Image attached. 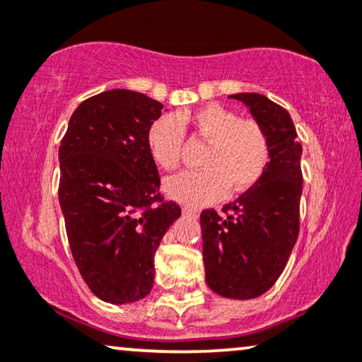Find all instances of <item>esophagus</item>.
I'll return each instance as SVG.
<instances>
[{"instance_id":"34e87169","label":"esophagus","mask_w":362,"mask_h":362,"mask_svg":"<svg viewBox=\"0 0 362 362\" xmlns=\"http://www.w3.org/2000/svg\"><path fill=\"white\" fill-rule=\"evenodd\" d=\"M182 213H185L186 216H191V218H198L199 216V211L194 208H182Z\"/></svg>"}]
</instances>
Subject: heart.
Listing matches in <instances>:
<instances>
[{"label":"heart","instance_id":"obj_1","mask_svg":"<svg viewBox=\"0 0 362 362\" xmlns=\"http://www.w3.org/2000/svg\"><path fill=\"white\" fill-rule=\"evenodd\" d=\"M189 128L208 146L201 154L199 171H185L164 182V191L182 204L201 206L224 194L251 189L269 161V143L259 123L239 119L236 112L209 103L196 110L161 116L148 129L149 153L159 168L171 171L180 164L182 133Z\"/></svg>","mask_w":362,"mask_h":362}]
</instances>
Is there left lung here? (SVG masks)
I'll use <instances>...</instances> for the list:
<instances>
[{
  "instance_id": "obj_1",
  "label": "left lung",
  "mask_w": 362,
  "mask_h": 362,
  "mask_svg": "<svg viewBox=\"0 0 362 362\" xmlns=\"http://www.w3.org/2000/svg\"><path fill=\"white\" fill-rule=\"evenodd\" d=\"M241 101L269 143V161L261 180L219 216L201 213L206 283L216 294L255 299L283 273L299 233L303 192L301 154L291 115L257 93L229 96Z\"/></svg>"
}]
</instances>
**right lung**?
<instances>
[{
	"label": "right lung",
	"instance_id": "add662e5",
	"mask_svg": "<svg viewBox=\"0 0 362 362\" xmlns=\"http://www.w3.org/2000/svg\"><path fill=\"white\" fill-rule=\"evenodd\" d=\"M163 105L131 89L88 98L59 146V206L79 273L96 298L129 304L154 284V252L180 206L159 194L148 129Z\"/></svg>",
	"mask_w": 362,
	"mask_h": 362
}]
</instances>
